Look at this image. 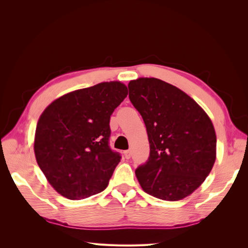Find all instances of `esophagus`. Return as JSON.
Returning <instances> with one entry per match:
<instances>
[{
    "mask_svg": "<svg viewBox=\"0 0 248 248\" xmlns=\"http://www.w3.org/2000/svg\"><path fill=\"white\" fill-rule=\"evenodd\" d=\"M124 156L126 159H129L131 157V152L129 151V150H127V151H124Z\"/></svg>",
    "mask_w": 248,
    "mask_h": 248,
    "instance_id": "1",
    "label": "esophagus"
}]
</instances>
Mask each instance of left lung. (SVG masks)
<instances>
[{"label": "left lung", "mask_w": 248, "mask_h": 248, "mask_svg": "<svg viewBox=\"0 0 248 248\" xmlns=\"http://www.w3.org/2000/svg\"><path fill=\"white\" fill-rule=\"evenodd\" d=\"M128 89L150 144L147 162L136 170L142 190L163 201L186 198L205 181L215 162L211 120L191 97L161 79L140 78Z\"/></svg>", "instance_id": "obj_1"}]
</instances>
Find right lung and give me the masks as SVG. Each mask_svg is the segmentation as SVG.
I'll list each match as a JSON object with an SVG mask.
<instances>
[{"mask_svg":"<svg viewBox=\"0 0 248 248\" xmlns=\"http://www.w3.org/2000/svg\"><path fill=\"white\" fill-rule=\"evenodd\" d=\"M128 94L120 81L100 82L52 101L37 123L34 152L48 183L69 200L107 188L121 156L109 148V119Z\"/></svg>","mask_w":248,"mask_h":248,"instance_id":"add662e5","label":"right lung"}]
</instances>
